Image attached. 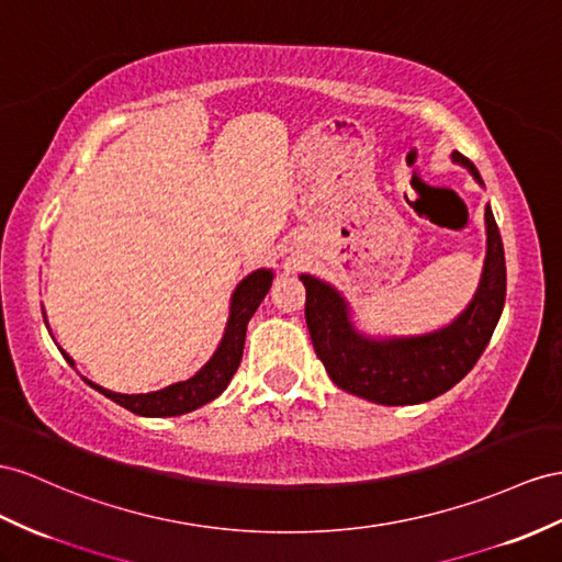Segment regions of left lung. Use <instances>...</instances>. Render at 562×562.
<instances>
[{
	"label": "left lung",
	"instance_id": "8db88e82",
	"mask_svg": "<svg viewBox=\"0 0 562 562\" xmlns=\"http://www.w3.org/2000/svg\"><path fill=\"white\" fill-rule=\"evenodd\" d=\"M453 161L465 166L482 184L477 168L463 154ZM486 221V258L477 294L458 318L418 337L372 339L351 323L349 304L327 282L299 276L306 286V325L313 349L329 380L344 392L382 406H413L449 392L480 361L506 304V256L492 209Z\"/></svg>",
	"mask_w": 562,
	"mask_h": 562
}]
</instances>
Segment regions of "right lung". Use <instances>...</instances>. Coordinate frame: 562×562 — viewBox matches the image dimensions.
I'll list each match as a JSON object with an SVG mask.
<instances>
[{
	"instance_id": "right-lung-1",
	"label": "right lung",
	"mask_w": 562,
	"mask_h": 562,
	"mask_svg": "<svg viewBox=\"0 0 562 562\" xmlns=\"http://www.w3.org/2000/svg\"><path fill=\"white\" fill-rule=\"evenodd\" d=\"M270 284H272V270H266V268L254 270L251 276H247L237 284L233 299H229V318H227L225 335L218 344V349H215V353L209 358V363L199 372H194L190 380L176 382L149 394H116L90 380L85 382L94 386L99 394L116 401L119 406L127 408L131 413L144 415V418H170V415L196 411L199 406L209 404V401H213L215 396H221L225 392V386L229 384V380H233L241 361L247 325L251 321V315L256 313V308L261 306V301L266 299ZM61 353L66 361L74 366V358H70L66 351Z\"/></svg>"
}]
</instances>
